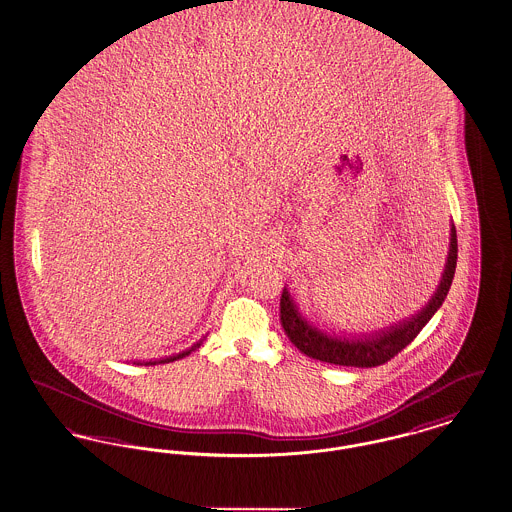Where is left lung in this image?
<instances>
[{
    "mask_svg": "<svg viewBox=\"0 0 512 512\" xmlns=\"http://www.w3.org/2000/svg\"><path fill=\"white\" fill-rule=\"evenodd\" d=\"M456 260H458V240H456V227L450 229V252L446 260L441 285L431 299V303L423 308L417 316L409 318L406 322L392 326L386 332H380L375 336H365L361 340H338L332 336H326L307 324V320L301 318L299 310L293 305L289 293L283 289L281 303H279V316L281 326L287 334L291 343L308 357L332 363V365H343V367H378L394 359L404 347H408L411 341L417 338V334L423 330V326L433 318L437 308L443 305L446 293L450 289V283L456 272Z\"/></svg>",
    "mask_w": 512,
    "mask_h": 512,
    "instance_id": "8db88e82",
    "label": "left lung"
}]
</instances>
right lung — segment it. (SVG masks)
<instances>
[{
	"instance_id": "add662e5",
	"label": "right lung",
	"mask_w": 512,
	"mask_h": 512,
	"mask_svg": "<svg viewBox=\"0 0 512 512\" xmlns=\"http://www.w3.org/2000/svg\"><path fill=\"white\" fill-rule=\"evenodd\" d=\"M200 345V343H198ZM196 347V345H194ZM192 347V349H194ZM190 349V351H192ZM190 351H184V353H178V355H174V357H167V359H161V361H149V363H145V365H157V363H171V361H176V359H182V357H186Z\"/></svg>"
}]
</instances>
